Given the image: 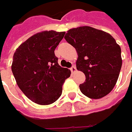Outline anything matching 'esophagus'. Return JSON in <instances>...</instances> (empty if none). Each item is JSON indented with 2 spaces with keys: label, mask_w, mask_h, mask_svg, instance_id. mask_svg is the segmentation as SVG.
Wrapping results in <instances>:
<instances>
[{
  "label": "esophagus",
  "mask_w": 132,
  "mask_h": 132,
  "mask_svg": "<svg viewBox=\"0 0 132 132\" xmlns=\"http://www.w3.org/2000/svg\"><path fill=\"white\" fill-rule=\"evenodd\" d=\"M70 70H71L72 73H75V72L76 71V68L75 66H72V67L70 68Z\"/></svg>",
  "instance_id": "esophagus-1"
}]
</instances>
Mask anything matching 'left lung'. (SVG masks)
<instances>
[{"label":"left lung","instance_id":"obj_1","mask_svg":"<svg viewBox=\"0 0 132 132\" xmlns=\"http://www.w3.org/2000/svg\"><path fill=\"white\" fill-rule=\"evenodd\" d=\"M66 41L78 53L77 70L85 75L79 85L84 95L92 99L106 96L116 84L122 66L121 49L109 33L90 26L68 31Z\"/></svg>","mask_w":132,"mask_h":132}]
</instances>
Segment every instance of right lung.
Masks as SVG:
<instances>
[{"instance_id":"obj_1","label":"right lung","mask_w":132,"mask_h":132,"mask_svg":"<svg viewBox=\"0 0 132 132\" xmlns=\"http://www.w3.org/2000/svg\"><path fill=\"white\" fill-rule=\"evenodd\" d=\"M65 32L44 31L22 43L14 53L12 70L18 87L36 104L49 105L61 96L70 70L62 68L54 51Z\"/></svg>"}]
</instances>
